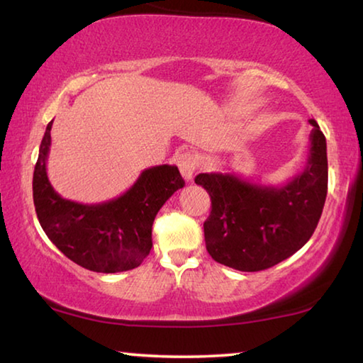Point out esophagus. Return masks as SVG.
Masks as SVG:
<instances>
[{"label":"esophagus","instance_id":"obj_1","mask_svg":"<svg viewBox=\"0 0 363 363\" xmlns=\"http://www.w3.org/2000/svg\"><path fill=\"white\" fill-rule=\"evenodd\" d=\"M200 160L199 155H195L192 152H184L177 157V167L181 169V174L186 181H192L195 171L199 169Z\"/></svg>","mask_w":363,"mask_h":363}]
</instances>
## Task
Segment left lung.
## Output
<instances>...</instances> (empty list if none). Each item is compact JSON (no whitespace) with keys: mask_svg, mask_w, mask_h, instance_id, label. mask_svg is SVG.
I'll list each match as a JSON object with an SVG mask.
<instances>
[{"mask_svg":"<svg viewBox=\"0 0 363 363\" xmlns=\"http://www.w3.org/2000/svg\"><path fill=\"white\" fill-rule=\"evenodd\" d=\"M311 150L304 169L284 186H264L232 173L195 177L211 196L205 220L206 250L214 261L242 272L275 266L312 237L327 199V140L309 120Z\"/></svg>","mask_w":363,"mask_h":363,"instance_id":"8db88e82","label":"left lung"}]
</instances>
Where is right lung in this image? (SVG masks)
<instances>
[{"mask_svg": "<svg viewBox=\"0 0 363 363\" xmlns=\"http://www.w3.org/2000/svg\"><path fill=\"white\" fill-rule=\"evenodd\" d=\"M52 121L46 126L33 171V203L43 230L62 253L93 272L115 274L140 266L152 248V224L184 179L174 164L144 169L125 194L104 203L62 199L48 179Z\"/></svg>", "mask_w": 363, "mask_h": 363, "instance_id": "right-lung-1", "label": "right lung"}]
</instances>
